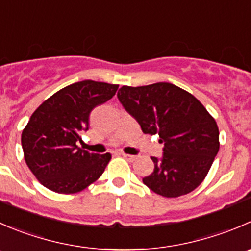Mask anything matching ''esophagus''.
Segmentation results:
<instances>
[{"label":"esophagus","mask_w":251,"mask_h":251,"mask_svg":"<svg viewBox=\"0 0 251 251\" xmlns=\"http://www.w3.org/2000/svg\"><path fill=\"white\" fill-rule=\"evenodd\" d=\"M123 157L125 158V159H127L128 162H135L136 159H137V155H131V154H126V153H123Z\"/></svg>","instance_id":"1"}]
</instances>
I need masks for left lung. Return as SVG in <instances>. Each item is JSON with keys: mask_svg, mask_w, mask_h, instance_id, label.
Here are the masks:
<instances>
[{"mask_svg": "<svg viewBox=\"0 0 251 251\" xmlns=\"http://www.w3.org/2000/svg\"><path fill=\"white\" fill-rule=\"evenodd\" d=\"M118 98L143 133H158L164 143L162 158L152 157L154 170L143 177V184L164 198L195 190L220 150L217 124L205 106L193 94L167 82L123 86Z\"/></svg>", "mask_w": 251, "mask_h": 251, "instance_id": "1", "label": "left lung"}]
</instances>
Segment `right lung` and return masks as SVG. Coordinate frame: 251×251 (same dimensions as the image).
I'll list each match as a JSON object with an SVG mask.
<instances>
[{"label":"right lung","instance_id":"right-lung-1","mask_svg":"<svg viewBox=\"0 0 251 251\" xmlns=\"http://www.w3.org/2000/svg\"><path fill=\"white\" fill-rule=\"evenodd\" d=\"M118 88L86 79L60 89L34 111L22 132V147L40 184L55 193L75 194L103 174L110 153H89L76 142L88 130L91 111L113 98Z\"/></svg>","mask_w":251,"mask_h":251}]
</instances>
